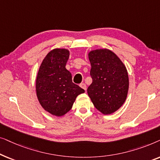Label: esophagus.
Instances as JSON below:
<instances>
[{
    "mask_svg": "<svg viewBox=\"0 0 160 160\" xmlns=\"http://www.w3.org/2000/svg\"><path fill=\"white\" fill-rule=\"evenodd\" d=\"M80 87H82V89H84L85 91H86V90H87V86H86V84H84V83H82V84H80Z\"/></svg>",
    "mask_w": 160,
    "mask_h": 160,
    "instance_id": "34e87169",
    "label": "esophagus"
}]
</instances>
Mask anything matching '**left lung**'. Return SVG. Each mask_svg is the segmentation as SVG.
Returning a JSON list of instances; mask_svg holds the SVG:
<instances>
[{"instance_id": "left-lung-1", "label": "left lung", "mask_w": 160, "mask_h": 160, "mask_svg": "<svg viewBox=\"0 0 160 160\" xmlns=\"http://www.w3.org/2000/svg\"><path fill=\"white\" fill-rule=\"evenodd\" d=\"M88 56L92 83L87 93L98 111L111 114L124 104L128 96V71L117 54L109 49L92 50Z\"/></svg>"}]
</instances>
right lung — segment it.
<instances>
[{
    "label": "right lung",
    "mask_w": 160,
    "mask_h": 160,
    "mask_svg": "<svg viewBox=\"0 0 160 160\" xmlns=\"http://www.w3.org/2000/svg\"><path fill=\"white\" fill-rule=\"evenodd\" d=\"M66 49H54L43 59L36 77L38 100L45 111L62 117L71 110L76 97L84 90L72 82L71 73L65 68L69 58Z\"/></svg>",
    "instance_id": "obj_1"
}]
</instances>
